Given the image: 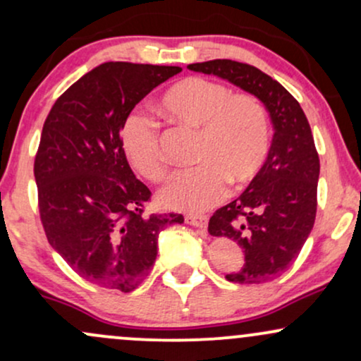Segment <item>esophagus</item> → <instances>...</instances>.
I'll use <instances>...</instances> for the list:
<instances>
[{
  "mask_svg": "<svg viewBox=\"0 0 361 361\" xmlns=\"http://www.w3.org/2000/svg\"><path fill=\"white\" fill-rule=\"evenodd\" d=\"M185 221L186 224H190V226L198 227V229H207V224H209L207 215H186Z\"/></svg>",
  "mask_w": 361,
  "mask_h": 361,
  "instance_id": "obj_1",
  "label": "esophagus"
}]
</instances>
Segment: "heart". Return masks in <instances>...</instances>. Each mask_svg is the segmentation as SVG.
<instances>
[{
    "mask_svg": "<svg viewBox=\"0 0 361 361\" xmlns=\"http://www.w3.org/2000/svg\"><path fill=\"white\" fill-rule=\"evenodd\" d=\"M159 111L178 127L198 130L193 169L178 171L157 193L163 207L202 212L224 197L227 180L246 185L255 180L270 152V120L252 94L231 91L204 78L175 82L159 100ZM122 147L135 171L151 181L166 173L156 123L132 115L122 128Z\"/></svg>",
    "mask_w": 361,
    "mask_h": 361,
    "instance_id": "b5f03b06",
    "label": "heart"
}]
</instances>
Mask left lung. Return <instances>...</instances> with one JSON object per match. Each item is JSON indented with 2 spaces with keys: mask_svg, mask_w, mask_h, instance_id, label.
<instances>
[{
  "mask_svg": "<svg viewBox=\"0 0 361 361\" xmlns=\"http://www.w3.org/2000/svg\"><path fill=\"white\" fill-rule=\"evenodd\" d=\"M190 71L217 76L263 103L273 134L267 163L231 204L215 210L209 233L243 247L244 263L226 279L263 283L292 267L316 221L319 156L299 102L258 68L229 59L197 62Z\"/></svg>",
  "mask_w": 361,
  "mask_h": 361,
  "instance_id": "8db88e82",
  "label": "left lung"
}]
</instances>
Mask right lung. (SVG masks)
<instances>
[{
    "label": "right lung",
    "instance_id": "1",
    "mask_svg": "<svg viewBox=\"0 0 361 361\" xmlns=\"http://www.w3.org/2000/svg\"><path fill=\"white\" fill-rule=\"evenodd\" d=\"M181 73L176 66L105 62L54 103L34 175L51 246L90 283L132 292L157 256V238L183 215H142L151 192L127 163L120 132L134 106Z\"/></svg>",
    "mask_w": 361,
    "mask_h": 361
}]
</instances>
